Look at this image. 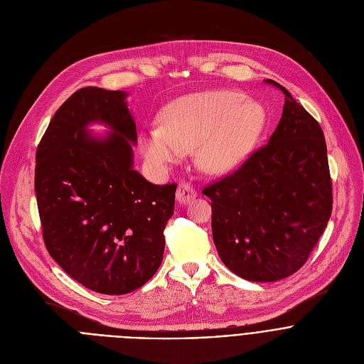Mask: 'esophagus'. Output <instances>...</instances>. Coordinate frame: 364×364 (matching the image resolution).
Segmentation results:
<instances>
[{
  "label": "esophagus",
  "instance_id": "esophagus-1",
  "mask_svg": "<svg viewBox=\"0 0 364 364\" xmlns=\"http://www.w3.org/2000/svg\"><path fill=\"white\" fill-rule=\"evenodd\" d=\"M196 196H197V193L188 181H181L178 184V187H177V200L180 203H187V201L196 198Z\"/></svg>",
  "mask_w": 364,
  "mask_h": 364
}]
</instances>
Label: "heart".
Segmentation results:
<instances>
[{
  "instance_id": "heart-1",
  "label": "heart",
  "mask_w": 364,
  "mask_h": 364,
  "mask_svg": "<svg viewBox=\"0 0 364 364\" xmlns=\"http://www.w3.org/2000/svg\"><path fill=\"white\" fill-rule=\"evenodd\" d=\"M229 89H210L183 96L168 105L161 127L145 132L141 149L149 164L166 168L196 146L198 166L220 173L236 166L265 125L259 103Z\"/></svg>"
}]
</instances>
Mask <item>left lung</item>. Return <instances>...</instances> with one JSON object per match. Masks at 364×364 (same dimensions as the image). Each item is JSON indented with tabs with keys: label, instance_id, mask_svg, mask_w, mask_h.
Here are the masks:
<instances>
[{
	"label": "left lung",
	"instance_id": "left-lung-1",
	"mask_svg": "<svg viewBox=\"0 0 364 364\" xmlns=\"http://www.w3.org/2000/svg\"><path fill=\"white\" fill-rule=\"evenodd\" d=\"M268 144L233 173L205 186L212 200L213 242L237 277L274 282L295 274L324 233L333 183L320 124L291 93Z\"/></svg>",
	"mask_w": 364,
	"mask_h": 364
}]
</instances>
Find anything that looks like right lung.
<instances>
[{"label":"right lung","instance_id":"1","mask_svg":"<svg viewBox=\"0 0 364 364\" xmlns=\"http://www.w3.org/2000/svg\"><path fill=\"white\" fill-rule=\"evenodd\" d=\"M125 96L76 90L36 152L34 190L47 252L75 281L107 295L141 288L160 268L177 188L151 184L132 170L136 127ZM92 120L116 132L97 141L84 131Z\"/></svg>","mask_w":364,"mask_h":364}]
</instances>
